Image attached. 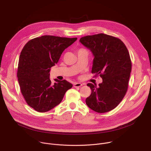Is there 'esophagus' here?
<instances>
[{"instance_id":"34e87169","label":"esophagus","mask_w":151,"mask_h":151,"mask_svg":"<svg viewBox=\"0 0 151 151\" xmlns=\"http://www.w3.org/2000/svg\"><path fill=\"white\" fill-rule=\"evenodd\" d=\"M83 84H82L81 83H74L73 84V87H75V88H77V87H82Z\"/></svg>"}]
</instances>
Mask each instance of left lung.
<instances>
[{"mask_svg": "<svg viewBox=\"0 0 151 151\" xmlns=\"http://www.w3.org/2000/svg\"><path fill=\"white\" fill-rule=\"evenodd\" d=\"M79 42L94 56L92 73L103 79L99 87L96 84H87L91 94L86 99V104L95 112H109L119 104L127 91L132 71L128 51L119 39L103 33L82 37Z\"/></svg>", "mask_w": 151, "mask_h": 151, "instance_id": "obj_1", "label": "left lung"}]
</instances>
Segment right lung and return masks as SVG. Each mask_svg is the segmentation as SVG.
Returning a JSON list of instances; mask_svg holds the SVG:
<instances>
[{"label": "right lung", "instance_id": "right-lung-1", "mask_svg": "<svg viewBox=\"0 0 151 151\" xmlns=\"http://www.w3.org/2000/svg\"><path fill=\"white\" fill-rule=\"evenodd\" d=\"M77 40L45 35L29 40L21 52L17 72L20 90L27 103L39 112L53 109L73 85L66 80L52 83L50 68L63 52Z\"/></svg>", "mask_w": 151, "mask_h": 151}]
</instances>
